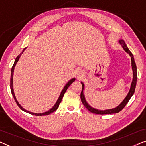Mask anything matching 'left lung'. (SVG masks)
Here are the masks:
<instances>
[{
    "instance_id": "obj_1",
    "label": "left lung",
    "mask_w": 146,
    "mask_h": 146,
    "mask_svg": "<svg viewBox=\"0 0 146 146\" xmlns=\"http://www.w3.org/2000/svg\"><path fill=\"white\" fill-rule=\"evenodd\" d=\"M118 43L121 45V46L122 47L123 50H124L125 52H126L127 53H128L129 55H130L131 57V64H132V72H133V79H132V83H131L130 85V91H129L128 94H127L126 97L124 100H122V102L114 108H110V109H106V110H98L96 109V108H94L93 107H92L91 105H89V103L87 102V100L85 99V94H84V89H85V85L83 82H81L82 86H83V89L81 91V101L83 102V105L85 106L86 108H87L88 110H89L90 112H92V113L94 114H115V113H118L120 111H121L123 108H124V106L126 105V104L128 103L129 100L130 99V98L132 97L133 94H134V92H135V86H136V82H137V67H136V65H135V61H134V55L130 50L128 47H127L126 43L122 39H120L118 41Z\"/></svg>"
}]
</instances>
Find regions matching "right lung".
Wrapping results in <instances>:
<instances>
[{"mask_svg":"<svg viewBox=\"0 0 146 146\" xmlns=\"http://www.w3.org/2000/svg\"><path fill=\"white\" fill-rule=\"evenodd\" d=\"M26 48H24V50H22V52L20 53L19 55H18L17 57H16V59H15V61H14L13 66H12V69H11V93H12V95H13V96H14V100H15V101L16 102V104H17V105L19 106L20 109H21L22 110H23L24 112H27V113L31 114L32 115H34V116H46V115H48V114H50L51 113H52V112L55 111V110H56L57 108H58L59 104H60V102H61V100H62V98L63 97V95H64L65 93V92H66L67 89H68V87H69V86H70L71 84L72 83H73V82L75 81V78H72V79H70L68 82H67V83H66V85L64 86V87H63V89H62V91H61L60 94H59V96L58 99L57 100V101H56V102H55V104H54V106H53V107L51 108V109L49 110L48 111H46V112H42V113H34V112H30V111H28V110H27L24 109V108L22 107L21 105H20V104L19 103V102H18V101L17 99H16V98L15 94H14V89H13V75H14V67H15L16 63H17L18 60H19V59H20V56H21V55L22 54V53H23V52H24V50H25Z\"/></svg>","mask_w":146,"mask_h":146,"instance_id":"1","label":"right lung"}]
</instances>
